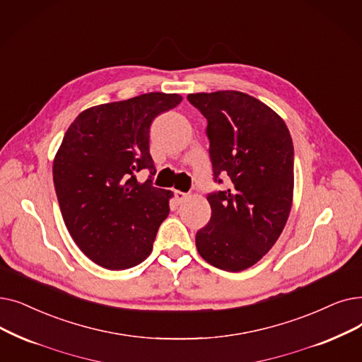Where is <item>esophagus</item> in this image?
Returning <instances> with one entry per match:
<instances>
[{"label": "esophagus", "mask_w": 362, "mask_h": 362, "mask_svg": "<svg viewBox=\"0 0 362 362\" xmlns=\"http://www.w3.org/2000/svg\"><path fill=\"white\" fill-rule=\"evenodd\" d=\"M175 198H176L177 204H182V202H185L187 199V194H183L180 191H175Z\"/></svg>", "instance_id": "esophagus-1"}]
</instances>
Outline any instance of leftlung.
I'll return each mask as SVG.
<instances>
[{
    "mask_svg": "<svg viewBox=\"0 0 362 362\" xmlns=\"http://www.w3.org/2000/svg\"><path fill=\"white\" fill-rule=\"evenodd\" d=\"M207 118L214 180L229 186L207 197L211 217L197 232L199 256L228 272L257 263L274 247L290 216L294 149L274 109L235 90L187 94Z\"/></svg>",
    "mask_w": 362,
    "mask_h": 362,
    "instance_id": "obj_1",
    "label": "left lung"
}]
</instances>
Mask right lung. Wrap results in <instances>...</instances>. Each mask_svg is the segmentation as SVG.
<instances>
[{
    "label": "right lung",
    "mask_w": 362,
    "mask_h": 362,
    "mask_svg": "<svg viewBox=\"0 0 362 362\" xmlns=\"http://www.w3.org/2000/svg\"><path fill=\"white\" fill-rule=\"evenodd\" d=\"M182 99L155 91L88 107L62 140L53 161L62 217L78 248L102 268L129 269L151 255L173 192L151 178L137 182L135 173L155 175L151 124Z\"/></svg>",
    "instance_id": "right-lung-1"
}]
</instances>
